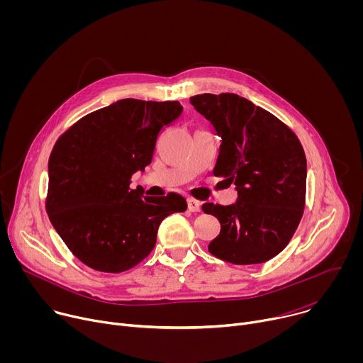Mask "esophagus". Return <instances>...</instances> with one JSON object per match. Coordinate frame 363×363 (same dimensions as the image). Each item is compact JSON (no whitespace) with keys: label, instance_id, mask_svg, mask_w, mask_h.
Returning a JSON list of instances; mask_svg holds the SVG:
<instances>
[{"label":"esophagus","instance_id":"obj_1","mask_svg":"<svg viewBox=\"0 0 363 363\" xmlns=\"http://www.w3.org/2000/svg\"><path fill=\"white\" fill-rule=\"evenodd\" d=\"M188 210H189L191 213H199V210H201L199 201H196V199H194V198H188Z\"/></svg>","mask_w":363,"mask_h":363}]
</instances>
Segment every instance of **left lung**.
<instances>
[{
	"label": "left lung",
	"mask_w": 363,
	"mask_h": 363,
	"mask_svg": "<svg viewBox=\"0 0 363 363\" xmlns=\"http://www.w3.org/2000/svg\"><path fill=\"white\" fill-rule=\"evenodd\" d=\"M189 101L223 140L214 175L238 194L231 205L202 203L221 224L208 250L233 264L264 263L289 244L303 216V146L281 121L238 94L203 93Z\"/></svg>",
	"instance_id": "8db88e82"
}]
</instances>
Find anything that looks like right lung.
I'll return each instance as SVG.
<instances>
[{"label": "right lung", "instance_id": "add662e5", "mask_svg": "<svg viewBox=\"0 0 363 363\" xmlns=\"http://www.w3.org/2000/svg\"><path fill=\"white\" fill-rule=\"evenodd\" d=\"M179 101L122 99L76 122L48 160L45 210L57 234L93 270L122 273L153 250L161 223L184 213V196H143L130 178L152 162Z\"/></svg>", "mask_w": 363, "mask_h": 363}]
</instances>
